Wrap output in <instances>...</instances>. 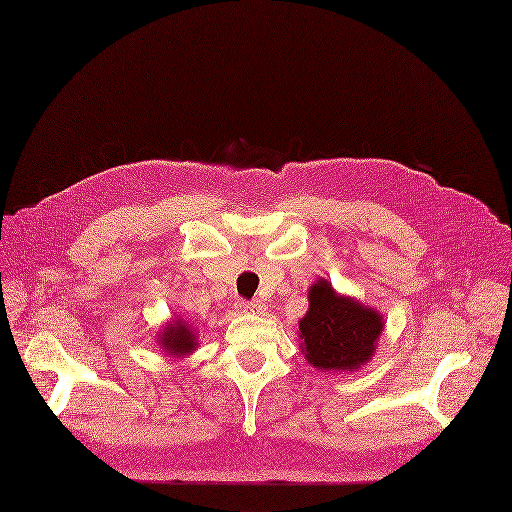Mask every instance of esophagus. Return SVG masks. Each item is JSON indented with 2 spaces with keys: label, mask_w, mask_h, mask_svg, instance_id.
I'll list each match as a JSON object with an SVG mask.
<instances>
[{
  "label": "esophagus",
  "mask_w": 512,
  "mask_h": 512,
  "mask_svg": "<svg viewBox=\"0 0 512 512\" xmlns=\"http://www.w3.org/2000/svg\"><path fill=\"white\" fill-rule=\"evenodd\" d=\"M242 308L246 312H261L263 304H261V301H242Z\"/></svg>",
  "instance_id": "34e87169"
}]
</instances>
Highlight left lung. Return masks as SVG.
<instances>
[{"mask_svg": "<svg viewBox=\"0 0 512 512\" xmlns=\"http://www.w3.org/2000/svg\"><path fill=\"white\" fill-rule=\"evenodd\" d=\"M382 329L375 310L337 297L327 280H318L310 289V310L299 320V339L314 367L352 371L369 361Z\"/></svg>", "mask_w": 512, "mask_h": 512, "instance_id": "8db88e82", "label": "left lung"}]
</instances>
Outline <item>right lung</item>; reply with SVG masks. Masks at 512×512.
<instances>
[{
	"instance_id": "right-lung-1",
	"label": "right lung",
	"mask_w": 512,
	"mask_h": 512,
	"mask_svg": "<svg viewBox=\"0 0 512 512\" xmlns=\"http://www.w3.org/2000/svg\"><path fill=\"white\" fill-rule=\"evenodd\" d=\"M160 344L166 352L183 356L196 348V335L189 331L187 325L179 323V320H173V325H168L164 335L160 337Z\"/></svg>"
}]
</instances>
